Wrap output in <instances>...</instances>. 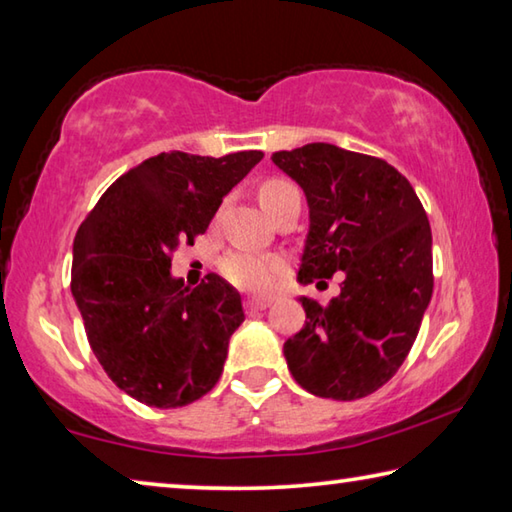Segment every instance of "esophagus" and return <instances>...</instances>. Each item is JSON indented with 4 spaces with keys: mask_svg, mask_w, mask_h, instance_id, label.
<instances>
[{
    "mask_svg": "<svg viewBox=\"0 0 512 512\" xmlns=\"http://www.w3.org/2000/svg\"><path fill=\"white\" fill-rule=\"evenodd\" d=\"M271 298H248L246 300V311H248V314H253V311H262V309H266L268 305H271Z\"/></svg>",
    "mask_w": 512,
    "mask_h": 512,
    "instance_id": "obj_1",
    "label": "esophagus"
}]
</instances>
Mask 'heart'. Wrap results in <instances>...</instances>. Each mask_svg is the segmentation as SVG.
Here are the masks:
<instances>
[{"mask_svg":"<svg viewBox=\"0 0 512 512\" xmlns=\"http://www.w3.org/2000/svg\"><path fill=\"white\" fill-rule=\"evenodd\" d=\"M298 194L289 180L271 178L259 185V203L264 210L271 214L277 205H282L289 196ZM284 271L282 257L271 253H253V250H232V253L221 259V273L228 282L235 284L239 289L248 291H264L273 287V282Z\"/></svg>","mask_w":512,"mask_h":512,"instance_id":"obj_1","label":"heart"}]
</instances>
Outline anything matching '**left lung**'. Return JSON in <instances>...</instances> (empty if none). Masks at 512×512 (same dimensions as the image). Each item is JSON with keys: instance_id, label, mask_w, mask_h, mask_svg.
Masks as SVG:
<instances>
[{"instance_id": "left-lung-1", "label": "left lung", "mask_w": 512, "mask_h": 512, "mask_svg": "<svg viewBox=\"0 0 512 512\" xmlns=\"http://www.w3.org/2000/svg\"><path fill=\"white\" fill-rule=\"evenodd\" d=\"M271 160L309 205L298 282L343 271L327 307L300 298L309 320L284 343L287 366L311 395L359 400L400 370L429 307L427 212L409 180L372 155L314 142Z\"/></svg>"}]
</instances>
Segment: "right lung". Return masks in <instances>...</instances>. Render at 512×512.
<instances>
[{"label":"right lung","instance_id":"right-lung-1","mask_svg":"<svg viewBox=\"0 0 512 512\" xmlns=\"http://www.w3.org/2000/svg\"><path fill=\"white\" fill-rule=\"evenodd\" d=\"M264 158L160 153L112 183L74 237L72 296L94 357L133 400L178 409L210 393L244 323L235 287L189 289L171 255L203 235L223 196Z\"/></svg>","mask_w":512,"mask_h":512}]
</instances>
